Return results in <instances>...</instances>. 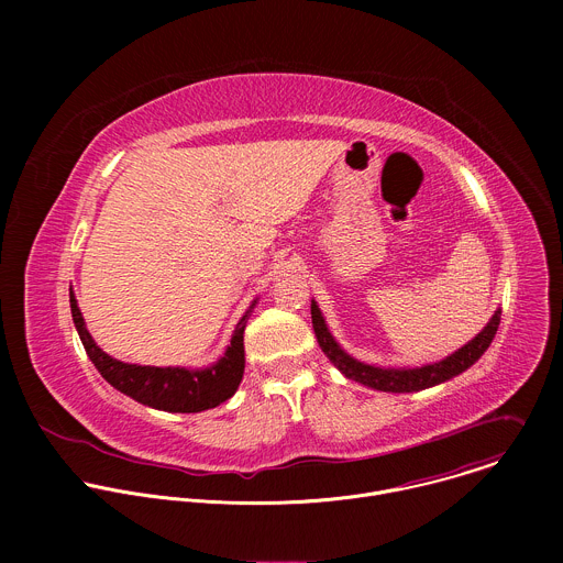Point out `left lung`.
<instances>
[{"label": "left lung", "mask_w": 563, "mask_h": 563, "mask_svg": "<svg viewBox=\"0 0 563 563\" xmlns=\"http://www.w3.org/2000/svg\"><path fill=\"white\" fill-rule=\"evenodd\" d=\"M499 323H501V309H497L493 313L488 325L481 330L472 341H467L461 350H456L454 354H450L437 363H428L421 367H378V365L363 363V361L354 358L352 354H347L332 336L325 318H323V311H320L316 300H311L313 334L318 339L320 350L325 352V356L334 363V367L345 378H352V380L367 385L372 389H378V391H394V394L428 389V387H434L439 383H445V380L459 376L461 372H465L481 356H484V352L490 347V343L499 330Z\"/></svg>", "instance_id": "obj_1"}]
</instances>
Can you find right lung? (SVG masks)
I'll return each instance as SVG.
<instances>
[{
	"mask_svg": "<svg viewBox=\"0 0 563 563\" xmlns=\"http://www.w3.org/2000/svg\"><path fill=\"white\" fill-rule=\"evenodd\" d=\"M256 300H252L250 309L238 320V325L231 334V341L224 350V354L211 363L209 367H153V365H135L124 363L98 347L93 336L87 330L85 316L77 307V298L70 289V313L73 323L82 341L89 358L102 374V378L113 385L118 391L131 396L142 406H148L153 410L163 412H202L211 410L227 398H231L243 380L245 374V328L252 316V309L256 307Z\"/></svg>",
	"mask_w": 563,
	"mask_h": 563,
	"instance_id": "1",
	"label": "right lung"
}]
</instances>
